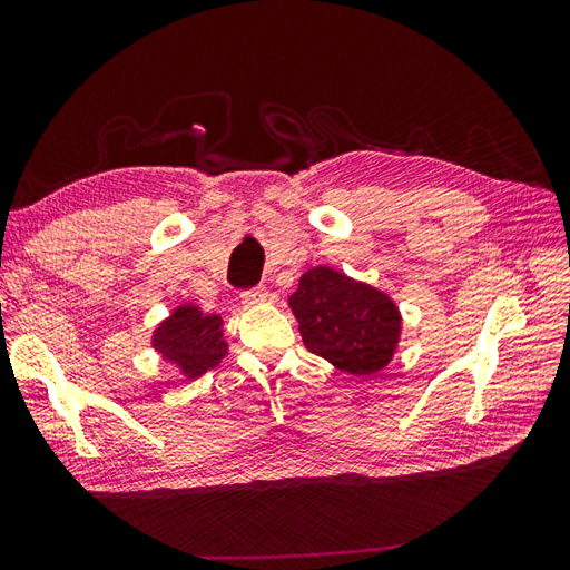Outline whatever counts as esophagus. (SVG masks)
<instances>
[{
  "instance_id": "1",
  "label": "esophagus",
  "mask_w": 570,
  "mask_h": 570,
  "mask_svg": "<svg viewBox=\"0 0 570 570\" xmlns=\"http://www.w3.org/2000/svg\"><path fill=\"white\" fill-rule=\"evenodd\" d=\"M266 299H268V289H266L264 285H258V287H252V289H245V292H243V302H245L247 306L264 304Z\"/></svg>"
}]
</instances>
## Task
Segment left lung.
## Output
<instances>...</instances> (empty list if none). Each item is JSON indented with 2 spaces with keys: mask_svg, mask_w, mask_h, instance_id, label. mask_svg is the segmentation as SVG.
Returning <instances> with one entry per match:
<instances>
[{
  "mask_svg": "<svg viewBox=\"0 0 570 570\" xmlns=\"http://www.w3.org/2000/svg\"><path fill=\"white\" fill-rule=\"evenodd\" d=\"M308 352L352 375H373L390 364L400 340V312L364 283L325 266L302 275L289 297Z\"/></svg>",
  "mask_w": 570,
  "mask_h": 570,
  "instance_id": "obj_1",
  "label": "left lung"
}]
</instances>
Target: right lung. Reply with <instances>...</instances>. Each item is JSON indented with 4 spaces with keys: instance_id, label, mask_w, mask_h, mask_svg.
Returning <instances> with one entry per match:
<instances>
[{
    "instance_id": "right-lung-1",
    "label": "right lung",
    "mask_w": 570,
    "mask_h": 570,
    "mask_svg": "<svg viewBox=\"0 0 570 570\" xmlns=\"http://www.w3.org/2000/svg\"><path fill=\"white\" fill-rule=\"evenodd\" d=\"M154 347L183 366L189 377L202 375L226 354V342L220 340V316L202 314L195 306H180L161 323L154 335Z\"/></svg>"
}]
</instances>
